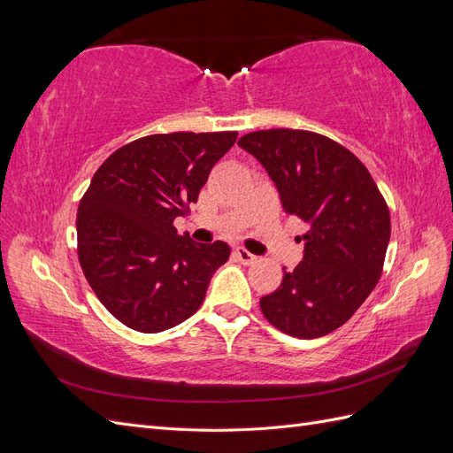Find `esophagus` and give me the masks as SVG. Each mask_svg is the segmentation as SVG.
Wrapping results in <instances>:
<instances>
[{
    "label": "esophagus",
    "mask_w": 453,
    "mask_h": 453,
    "mask_svg": "<svg viewBox=\"0 0 453 453\" xmlns=\"http://www.w3.org/2000/svg\"><path fill=\"white\" fill-rule=\"evenodd\" d=\"M234 257L240 260L242 265H253L255 260H257V257L253 253H250L248 250H243V248H236L234 250Z\"/></svg>",
    "instance_id": "1"
}]
</instances>
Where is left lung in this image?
I'll use <instances>...</instances> for the list:
<instances>
[{"label": "left lung", "instance_id": "left-lung-1", "mask_svg": "<svg viewBox=\"0 0 453 453\" xmlns=\"http://www.w3.org/2000/svg\"><path fill=\"white\" fill-rule=\"evenodd\" d=\"M238 145L263 164L285 213L308 225L296 236L303 263L260 298L263 315L303 340L336 331L381 276L391 236L386 200L365 164L326 135L272 128L245 134Z\"/></svg>", "mask_w": 453, "mask_h": 453}]
</instances>
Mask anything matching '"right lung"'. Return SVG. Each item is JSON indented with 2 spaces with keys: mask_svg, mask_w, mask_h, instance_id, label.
Segmentation results:
<instances>
[{
  "mask_svg": "<svg viewBox=\"0 0 453 453\" xmlns=\"http://www.w3.org/2000/svg\"><path fill=\"white\" fill-rule=\"evenodd\" d=\"M238 132L153 134L117 149L79 202L77 253L107 311L140 333L188 319L203 303L225 242L193 243L175 217L198 200Z\"/></svg>",
  "mask_w": 453,
  "mask_h": 453,
  "instance_id": "1",
  "label": "right lung"
}]
</instances>
